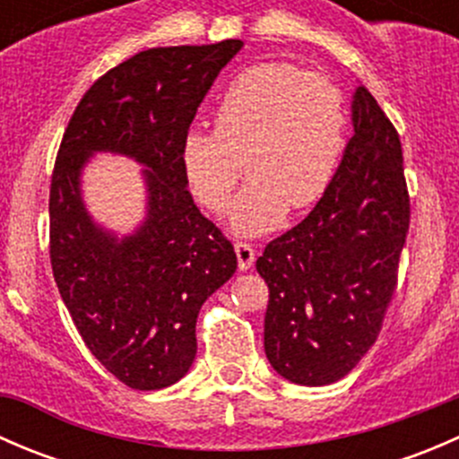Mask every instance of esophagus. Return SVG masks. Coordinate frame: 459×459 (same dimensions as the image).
<instances>
[{"label":"esophagus","mask_w":459,"mask_h":459,"mask_svg":"<svg viewBox=\"0 0 459 459\" xmlns=\"http://www.w3.org/2000/svg\"><path fill=\"white\" fill-rule=\"evenodd\" d=\"M235 253H238L239 271H248V268L255 264V251H253L251 244L238 242V244H235Z\"/></svg>","instance_id":"1"}]
</instances>
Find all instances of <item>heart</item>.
Instances as JSON below:
<instances>
[{"mask_svg":"<svg viewBox=\"0 0 459 459\" xmlns=\"http://www.w3.org/2000/svg\"><path fill=\"white\" fill-rule=\"evenodd\" d=\"M344 146L342 95L319 73L268 62L239 73L221 95L215 131L193 128L182 142V166L193 195L224 212L242 179L251 182L233 206L230 229L244 238L268 233L289 204L322 197Z\"/></svg>","mask_w":459,"mask_h":459,"instance_id":"b5f03b06","label":"heart"}]
</instances>
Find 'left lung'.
<instances>
[{
  "label": "left lung",
  "mask_w": 459,
  "mask_h": 459,
  "mask_svg": "<svg viewBox=\"0 0 459 459\" xmlns=\"http://www.w3.org/2000/svg\"><path fill=\"white\" fill-rule=\"evenodd\" d=\"M351 122L322 200L255 264L268 284L266 358L302 386L342 379L377 340L409 233L400 135L364 86L353 92Z\"/></svg>",
  "instance_id": "1"
}]
</instances>
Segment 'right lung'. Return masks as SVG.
I'll use <instances>...</instances> for the list:
<instances>
[{
	"label": "right lung",
	"instance_id": "right-lung-1",
	"mask_svg": "<svg viewBox=\"0 0 459 459\" xmlns=\"http://www.w3.org/2000/svg\"><path fill=\"white\" fill-rule=\"evenodd\" d=\"M244 41L148 48L110 68L77 104L50 182V264L101 367L137 391L179 382L197 353L202 304L233 277V244L188 193L182 142ZM97 152L143 166L147 215L117 236L91 220L81 173Z\"/></svg>",
	"mask_w": 459,
	"mask_h": 459
}]
</instances>
